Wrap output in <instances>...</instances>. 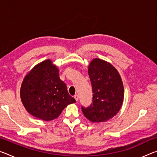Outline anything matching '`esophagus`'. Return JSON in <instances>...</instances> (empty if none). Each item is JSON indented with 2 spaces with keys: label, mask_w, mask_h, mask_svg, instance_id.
<instances>
[{
  "label": "esophagus",
  "mask_w": 157,
  "mask_h": 157,
  "mask_svg": "<svg viewBox=\"0 0 157 157\" xmlns=\"http://www.w3.org/2000/svg\"><path fill=\"white\" fill-rule=\"evenodd\" d=\"M74 98H75V100L77 101V102H78V99H79L78 95H74Z\"/></svg>",
  "instance_id": "esophagus-1"
}]
</instances>
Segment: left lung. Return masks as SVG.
<instances>
[{
	"label": "left lung",
	"instance_id": "8db88e82",
	"mask_svg": "<svg viewBox=\"0 0 157 157\" xmlns=\"http://www.w3.org/2000/svg\"><path fill=\"white\" fill-rule=\"evenodd\" d=\"M88 73L92 86L93 104L87 108L82 107V112L93 123L106 122L118 113L123 105V81L113 65L99 58L90 62Z\"/></svg>",
	"mask_w": 157,
	"mask_h": 157
}]
</instances>
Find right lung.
<instances>
[{"label":"right lung","mask_w":157,"mask_h":157,"mask_svg":"<svg viewBox=\"0 0 157 157\" xmlns=\"http://www.w3.org/2000/svg\"><path fill=\"white\" fill-rule=\"evenodd\" d=\"M59 71L50 59L36 64L21 84L20 95L25 109L42 121L57 118L66 106L76 101L68 94Z\"/></svg>","instance_id":"1"}]
</instances>
